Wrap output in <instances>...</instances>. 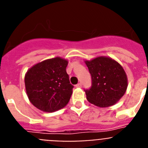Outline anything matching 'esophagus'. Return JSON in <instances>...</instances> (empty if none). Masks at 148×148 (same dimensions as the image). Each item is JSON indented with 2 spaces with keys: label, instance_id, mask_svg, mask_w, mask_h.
<instances>
[{
  "label": "esophagus",
  "instance_id": "esophagus-1",
  "mask_svg": "<svg viewBox=\"0 0 148 148\" xmlns=\"http://www.w3.org/2000/svg\"><path fill=\"white\" fill-rule=\"evenodd\" d=\"M82 83H78V84H77L76 85H75V87H82Z\"/></svg>",
  "mask_w": 148,
  "mask_h": 148
}]
</instances>
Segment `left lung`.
<instances>
[{
  "label": "left lung",
  "mask_w": 148,
  "mask_h": 148,
  "mask_svg": "<svg viewBox=\"0 0 148 148\" xmlns=\"http://www.w3.org/2000/svg\"><path fill=\"white\" fill-rule=\"evenodd\" d=\"M92 86L84 90L89 102L99 108H108L118 102L127 87V77L122 66L109 57L99 56L85 61Z\"/></svg>",
  "instance_id": "8db88e82"
}]
</instances>
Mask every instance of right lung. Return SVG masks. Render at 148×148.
Instances as JSON below:
<instances>
[{
	"instance_id": "right-lung-1",
	"label": "right lung",
	"mask_w": 148,
	"mask_h": 148,
	"mask_svg": "<svg viewBox=\"0 0 148 148\" xmlns=\"http://www.w3.org/2000/svg\"><path fill=\"white\" fill-rule=\"evenodd\" d=\"M67 64L68 61L56 57L29 69L24 78L26 91L35 108L52 113L68 104L73 86L66 71Z\"/></svg>"
}]
</instances>
